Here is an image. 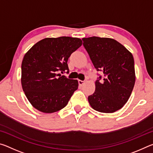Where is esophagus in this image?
<instances>
[{"label":"esophagus","instance_id":"esophagus-1","mask_svg":"<svg viewBox=\"0 0 153 153\" xmlns=\"http://www.w3.org/2000/svg\"><path fill=\"white\" fill-rule=\"evenodd\" d=\"M86 82V80H84V81H82V80H78V84H79V86H82V85L84 84Z\"/></svg>","mask_w":153,"mask_h":153}]
</instances>
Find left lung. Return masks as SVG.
Returning <instances> with one entry per match:
<instances>
[{"instance_id":"1","label":"left lung","mask_w":153,"mask_h":153,"mask_svg":"<svg viewBox=\"0 0 153 153\" xmlns=\"http://www.w3.org/2000/svg\"><path fill=\"white\" fill-rule=\"evenodd\" d=\"M83 45L98 75L95 91L88 99L94 110L115 112L123 107L132 92L136 76L131 53L114 39L93 36L82 39Z\"/></svg>"}]
</instances>
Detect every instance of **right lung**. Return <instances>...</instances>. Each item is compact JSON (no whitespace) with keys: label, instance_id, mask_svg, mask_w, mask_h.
I'll use <instances>...</instances> for the list:
<instances>
[{"label":"right lung","instance_id":"obj_1","mask_svg":"<svg viewBox=\"0 0 153 153\" xmlns=\"http://www.w3.org/2000/svg\"><path fill=\"white\" fill-rule=\"evenodd\" d=\"M82 45L77 38H46L25 54L22 63V88L36 109L51 113L67 105L78 82L59 73L69 74L68 59Z\"/></svg>","mask_w":153,"mask_h":153}]
</instances>
